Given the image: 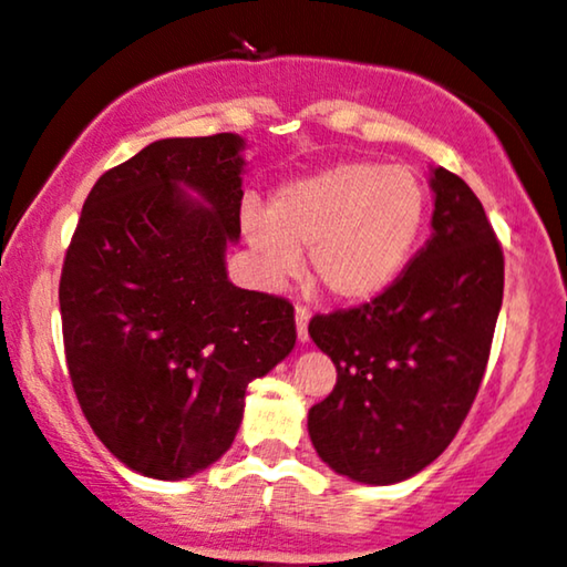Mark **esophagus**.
Listing matches in <instances>:
<instances>
[{"label":"esophagus","instance_id":"esophagus-1","mask_svg":"<svg viewBox=\"0 0 567 567\" xmlns=\"http://www.w3.org/2000/svg\"><path fill=\"white\" fill-rule=\"evenodd\" d=\"M309 319H311V311L306 309V306H298V309H296V332H298V340H301V343L309 340Z\"/></svg>","mask_w":567,"mask_h":567}]
</instances>
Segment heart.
Segmentation results:
<instances>
[{
  "label": "heart",
  "mask_w": 567,
  "mask_h": 567,
  "mask_svg": "<svg viewBox=\"0 0 567 567\" xmlns=\"http://www.w3.org/2000/svg\"><path fill=\"white\" fill-rule=\"evenodd\" d=\"M420 176L380 161H343L292 179L271 195L269 210L243 208V235L266 285L301 269L340 303L378 298L406 269L425 224Z\"/></svg>",
  "instance_id": "obj_1"
}]
</instances>
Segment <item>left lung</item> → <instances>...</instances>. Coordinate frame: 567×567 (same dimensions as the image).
Masks as SVG:
<instances>
[{"instance_id": "obj_1", "label": "left lung", "mask_w": 567, "mask_h": 567, "mask_svg": "<svg viewBox=\"0 0 567 567\" xmlns=\"http://www.w3.org/2000/svg\"><path fill=\"white\" fill-rule=\"evenodd\" d=\"M431 189V237L391 288L309 324L338 370L309 409L311 443L327 467L367 486L412 478L452 443L502 309L504 256L481 200L441 166Z\"/></svg>"}]
</instances>
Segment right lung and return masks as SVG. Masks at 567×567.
<instances>
[{
  "instance_id": "obj_1",
  "label": "right lung",
  "mask_w": 567,
  "mask_h": 567,
  "mask_svg": "<svg viewBox=\"0 0 567 567\" xmlns=\"http://www.w3.org/2000/svg\"><path fill=\"white\" fill-rule=\"evenodd\" d=\"M240 134L172 136L111 168L60 277L68 372L128 470L182 481L221 460L245 391L296 346L285 298L229 282L240 240Z\"/></svg>"
}]
</instances>
